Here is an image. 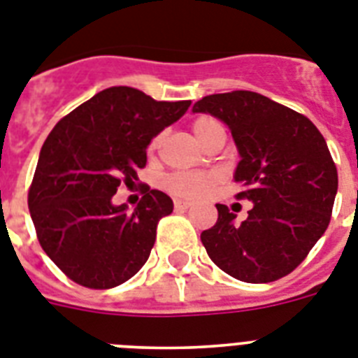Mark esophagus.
<instances>
[{"label":"esophagus","mask_w":358,"mask_h":358,"mask_svg":"<svg viewBox=\"0 0 358 358\" xmlns=\"http://www.w3.org/2000/svg\"><path fill=\"white\" fill-rule=\"evenodd\" d=\"M193 206V202H189V200H174V209L176 211H184V209H189V207Z\"/></svg>","instance_id":"34e87169"}]
</instances>
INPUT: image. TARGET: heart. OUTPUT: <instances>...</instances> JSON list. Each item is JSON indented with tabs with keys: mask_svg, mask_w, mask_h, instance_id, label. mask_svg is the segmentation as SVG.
I'll return each mask as SVG.
<instances>
[{
	"mask_svg": "<svg viewBox=\"0 0 358 358\" xmlns=\"http://www.w3.org/2000/svg\"><path fill=\"white\" fill-rule=\"evenodd\" d=\"M215 125H218L215 120L202 116V118H198L194 122L193 131L198 140H200ZM216 182H218V176L215 173H176L167 176L164 184L171 193L178 194V196L196 198L206 194Z\"/></svg>",
	"mask_w": 358,
	"mask_h": 358,
	"instance_id": "obj_1",
	"label": "heart"
}]
</instances>
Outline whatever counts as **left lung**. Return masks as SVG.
I'll list each match as a JSON object with an SVG mask.
<instances>
[{
    "mask_svg": "<svg viewBox=\"0 0 358 358\" xmlns=\"http://www.w3.org/2000/svg\"><path fill=\"white\" fill-rule=\"evenodd\" d=\"M193 113L224 122L240 160L236 198L253 209L236 215L216 203L218 220L200 238L207 255L236 280L266 284L289 275L327 229L338 174L313 123L289 107L251 91L206 96Z\"/></svg>",
    "mask_w": 358,
    "mask_h": 358,
    "instance_id": "8db88e82",
    "label": "left lung"
}]
</instances>
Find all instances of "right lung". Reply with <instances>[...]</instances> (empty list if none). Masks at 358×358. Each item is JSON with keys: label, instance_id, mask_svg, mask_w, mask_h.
Wrapping results in <instances>:
<instances>
[{"label": "right lung", "instance_id": "right-lung-1", "mask_svg": "<svg viewBox=\"0 0 358 358\" xmlns=\"http://www.w3.org/2000/svg\"><path fill=\"white\" fill-rule=\"evenodd\" d=\"M191 101H156L133 87H110L67 114L45 140L29 191L36 235L65 275L109 289L142 269L173 200L143 187L133 211L114 206L120 184H134L147 147L187 113Z\"/></svg>", "mask_w": 358, "mask_h": 358}]
</instances>
